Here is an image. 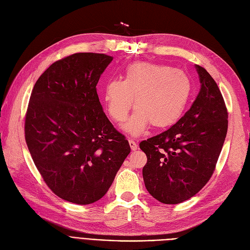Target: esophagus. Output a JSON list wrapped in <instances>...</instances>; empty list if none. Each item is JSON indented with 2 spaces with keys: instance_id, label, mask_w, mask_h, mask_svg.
Returning a JSON list of instances; mask_svg holds the SVG:
<instances>
[{
  "instance_id": "1",
  "label": "esophagus",
  "mask_w": 250,
  "mask_h": 250,
  "mask_svg": "<svg viewBox=\"0 0 250 250\" xmlns=\"http://www.w3.org/2000/svg\"><path fill=\"white\" fill-rule=\"evenodd\" d=\"M128 142H129V146H130L132 151H136V149H137V145H136V143L133 141V139L129 138Z\"/></svg>"
}]
</instances>
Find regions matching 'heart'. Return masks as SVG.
I'll list each match as a JSON object with an SVG mask.
<instances>
[{
	"label": "heart",
	"mask_w": 250,
	"mask_h": 250,
	"mask_svg": "<svg viewBox=\"0 0 250 250\" xmlns=\"http://www.w3.org/2000/svg\"><path fill=\"white\" fill-rule=\"evenodd\" d=\"M192 94L188 74L172 66L152 62L129 64L122 80L108 81L104 88V101L114 121H125L133 105L134 114L124 125L132 135L142 134L151 125L165 128L183 116Z\"/></svg>",
	"instance_id": "obj_1"
}]
</instances>
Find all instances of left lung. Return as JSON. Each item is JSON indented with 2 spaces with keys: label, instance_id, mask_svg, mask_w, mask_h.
<instances>
[{
  "label": "left lung",
  "instance_id": "8db88e82",
  "mask_svg": "<svg viewBox=\"0 0 250 250\" xmlns=\"http://www.w3.org/2000/svg\"><path fill=\"white\" fill-rule=\"evenodd\" d=\"M201 88L191 108L168 130L139 144L147 162V192L164 204L195 196L212 176L228 131V109L206 69L196 65Z\"/></svg>",
  "mask_w": 250,
  "mask_h": 250
}]
</instances>
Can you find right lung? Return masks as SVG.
Wrapping results in <instances>:
<instances>
[{"label": "right lung", "instance_id": "right-lung-1", "mask_svg": "<svg viewBox=\"0 0 250 250\" xmlns=\"http://www.w3.org/2000/svg\"><path fill=\"white\" fill-rule=\"evenodd\" d=\"M112 61L104 53L65 56L40 76L29 97L28 151L47 187L75 204L103 198L130 153L97 95L99 78Z\"/></svg>", "mask_w": 250, "mask_h": 250}]
</instances>
